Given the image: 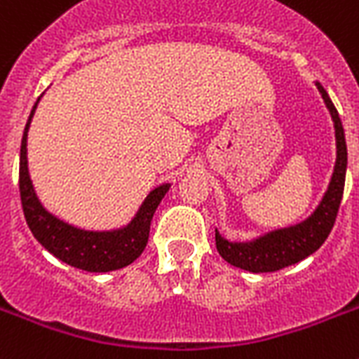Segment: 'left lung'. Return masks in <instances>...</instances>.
Segmentation results:
<instances>
[{"instance_id": "left-lung-1", "label": "left lung", "mask_w": 359, "mask_h": 359, "mask_svg": "<svg viewBox=\"0 0 359 359\" xmlns=\"http://www.w3.org/2000/svg\"><path fill=\"white\" fill-rule=\"evenodd\" d=\"M316 86L321 92L323 101L334 121V130H336V165H334L328 188L311 215H308L297 225L271 230L267 234L258 236L250 241H230L215 229V247L223 256V260L234 267L250 271V273H273V271L284 269L287 265L297 264L313 255L325 243L332 226L336 223L337 210H339L343 189H345V130H343L339 114L332 103L330 95L326 94L321 83H316Z\"/></svg>"}]
</instances>
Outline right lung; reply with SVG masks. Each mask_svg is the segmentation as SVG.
I'll use <instances>...</instances> for the list:
<instances>
[{
  "instance_id": "right-lung-1",
  "label": "right lung",
  "mask_w": 359,
  "mask_h": 359,
  "mask_svg": "<svg viewBox=\"0 0 359 359\" xmlns=\"http://www.w3.org/2000/svg\"><path fill=\"white\" fill-rule=\"evenodd\" d=\"M38 101L31 110L20 147V197H22L23 215L29 229L43 249L49 250L60 262L77 269L90 271V273H109L133 264L147 245L151 219L158 208L160 201L170 191L171 184L164 182L151 189L133 219L119 229H79L51 214L38 199L27 165V133Z\"/></svg>"
}]
</instances>
